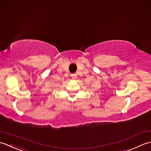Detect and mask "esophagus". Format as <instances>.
<instances>
[{
  "label": "esophagus",
  "mask_w": 151,
  "mask_h": 151,
  "mask_svg": "<svg viewBox=\"0 0 151 151\" xmlns=\"http://www.w3.org/2000/svg\"><path fill=\"white\" fill-rule=\"evenodd\" d=\"M71 77H72V79H76L77 78V76H76V74H72L71 75Z\"/></svg>",
  "instance_id": "34e87169"
}]
</instances>
